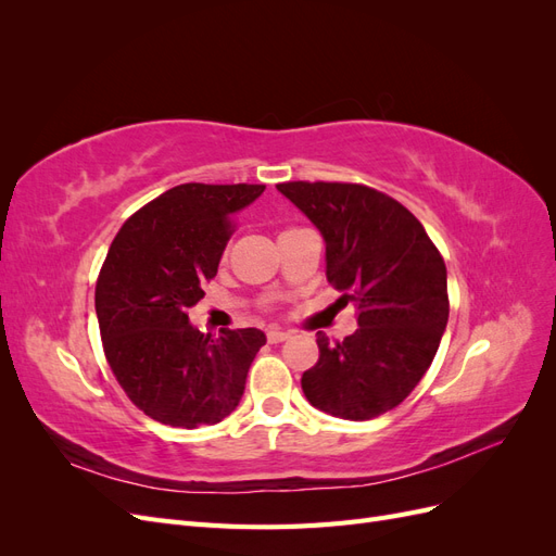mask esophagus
<instances>
[{
	"mask_svg": "<svg viewBox=\"0 0 556 556\" xmlns=\"http://www.w3.org/2000/svg\"><path fill=\"white\" fill-rule=\"evenodd\" d=\"M266 339H268V343H282V341H288V339H290V331L278 329V327H271V329L266 331Z\"/></svg>",
	"mask_w": 556,
	"mask_h": 556,
	"instance_id": "esophagus-1",
	"label": "esophagus"
}]
</instances>
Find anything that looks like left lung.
<instances>
[{"mask_svg":"<svg viewBox=\"0 0 556 556\" xmlns=\"http://www.w3.org/2000/svg\"><path fill=\"white\" fill-rule=\"evenodd\" d=\"M276 188L327 243V280L355 301V333L317 331L319 359L301 376L311 406L343 419L396 408L431 366L450 315L447 271L422 223L359 182L290 180Z\"/></svg>","mask_w":556,"mask_h":556,"instance_id":"8db88e82","label":"left lung"}]
</instances>
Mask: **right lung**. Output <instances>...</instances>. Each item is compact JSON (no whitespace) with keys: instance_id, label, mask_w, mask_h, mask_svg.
Segmentation results:
<instances>
[{"instance_id":"right-lung-1","label":"right lung","mask_w":556,"mask_h":556,"mask_svg":"<svg viewBox=\"0 0 556 556\" xmlns=\"http://www.w3.org/2000/svg\"><path fill=\"white\" fill-rule=\"evenodd\" d=\"M264 188L176 185L127 217L109 248L94 290L104 355L134 406L162 425H217L243 396L264 331L223 329L215 339L188 311L217 274L233 215Z\"/></svg>"}]
</instances>
